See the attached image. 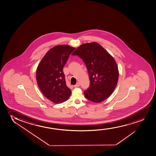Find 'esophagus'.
Returning <instances> with one entry per match:
<instances>
[{"mask_svg":"<svg viewBox=\"0 0 156 156\" xmlns=\"http://www.w3.org/2000/svg\"><path fill=\"white\" fill-rule=\"evenodd\" d=\"M80 86V83H76V85H75V86H74V87H78Z\"/></svg>","mask_w":156,"mask_h":156,"instance_id":"1","label":"esophagus"}]
</instances>
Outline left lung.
Instances as JSON below:
<instances>
[{
	"instance_id": "obj_1",
	"label": "left lung",
	"mask_w": 156,
	"mask_h": 156,
	"mask_svg": "<svg viewBox=\"0 0 156 156\" xmlns=\"http://www.w3.org/2000/svg\"><path fill=\"white\" fill-rule=\"evenodd\" d=\"M83 59L87 67L90 86L84 91L87 99L94 103L105 101L117 85L119 73L113 57L96 42L81 45L72 53Z\"/></svg>"
}]
</instances>
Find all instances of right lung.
<instances>
[{
  "label": "right lung",
  "mask_w": 156,
  "mask_h": 156,
  "mask_svg": "<svg viewBox=\"0 0 156 156\" xmlns=\"http://www.w3.org/2000/svg\"><path fill=\"white\" fill-rule=\"evenodd\" d=\"M75 49L65 44L53 47L37 66L36 71L37 85L45 97L53 103H62L71 95V89L66 83L63 68Z\"/></svg>",
  "instance_id": "obj_1"
}]
</instances>
